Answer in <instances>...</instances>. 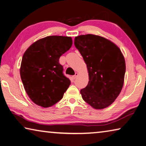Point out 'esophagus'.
Instances as JSON below:
<instances>
[{
    "instance_id": "34e87169",
    "label": "esophagus",
    "mask_w": 146,
    "mask_h": 146,
    "mask_svg": "<svg viewBox=\"0 0 146 146\" xmlns=\"http://www.w3.org/2000/svg\"><path fill=\"white\" fill-rule=\"evenodd\" d=\"M78 76V74L77 72H76V73L75 74V75H74V76H73V77H72L74 80H76V78H77V76Z\"/></svg>"
}]
</instances>
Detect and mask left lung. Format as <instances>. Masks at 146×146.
Wrapping results in <instances>:
<instances>
[{
    "mask_svg": "<svg viewBox=\"0 0 146 146\" xmlns=\"http://www.w3.org/2000/svg\"><path fill=\"white\" fill-rule=\"evenodd\" d=\"M74 45L87 64L89 81L80 90L85 102L96 109L113 104L122 89L125 62L120 48L98 35L76 37Z\"/></svg>",
    "mask_w": 146,
    "mask_h": 146,
    "instance_id": "8db88e82",
    "label": "left lung"
}]
</instances>
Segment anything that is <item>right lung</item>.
Instances as JSON below:
<instances>
[{"label":"right lung","mask_w":146,"mask_h":146,"mask_svg":"<svg viewBox=\"0 0 146 146\" xmlns=\"http://www.w3.org/2000/svg\"><path fill=\"white\" fill-rule=\"evenodd\" d=\"M72 44L70 37L52 35L37 40L25 52L21 78L26 93L35 104L46 108L63 98L70 80L64 75L59 58Z\"/></svg>","instance_id":"1"}]
</instances>
